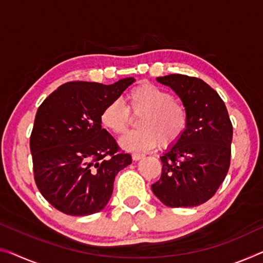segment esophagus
<instances>
[{"mask_svg":"<svg viewBox=\"0 0 263 263\" xmlns=\"http://www.w3.org/2000/svg\"><path fill=\"white\" fill-rule=\"evenodd\" d=\"M132 157H133V160H134V161H139L141 159H143L144 154H139V153H134V154L132 155Z\"/></svg>","mask_w":263,"mask_h":263,"instance_id":"obj_1","label":"esophagus"}]
</instances>
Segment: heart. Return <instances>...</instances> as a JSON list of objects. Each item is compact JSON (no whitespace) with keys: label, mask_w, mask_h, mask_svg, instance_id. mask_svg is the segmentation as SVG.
<instances>
[{"label":"heart","mask_w":263,"mask_h":263,"mask_svg":"<svg viewBox=\"0 0 263 263\" xmlns=\"http://www.w3.org/2000/svg\"><path fill=\"white\" fill-rule=\"evenodd\" d=\"M130 112L141 116L137 122L140 129L121 139V145L127 151H149L157 143L163 149L171 148L187 130L189 115L184 104L153 83L143 82L130 89L127 107L119 100L108 103L101 112V123L112 134H123L132 123Z\"/></svg>","instance_id":"heart-1"}]
</instances>
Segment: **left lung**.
<instances>
[{
    "label": "left lung",
    "instance_id": "1",
    "mask_svg": "<svg viewBox=\"0 0 263 263\" xmlns=\"http://www.w3.org/2000/svg\"><path fill=\"white\" fill-rule=\"evenodd\" d=\"M156 80L180 96L189 122L182 139L160 157L162 174L153 193L168 207H195L213 197L227 175L232 121L219 94L201 79L172 74Z\"/></svg>",
    "mask_w": 263,
    "mask_h": 263
}]
</instances>
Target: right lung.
Returning a JSON list of instances; mask_svg holds the SVG:
<instances>
[{
    "mask_svg": "<svg viewBox=\"0 0 263 263\" xmlns=\"http://www.w3.org/2000/svg\"><path fill=\"white\" fill-rule=\"evenodd\" d=\"M64 83L43 101L30 135L34 179L52 207L86 216L106 207L116 174L132 163L101 126V112L134 82Z\"/></svg>",
    "mask_w": 263,
    "mask_h": 263,
    "instance_id": "obj_1",
    "label": "right lung"
}]
</instances>
